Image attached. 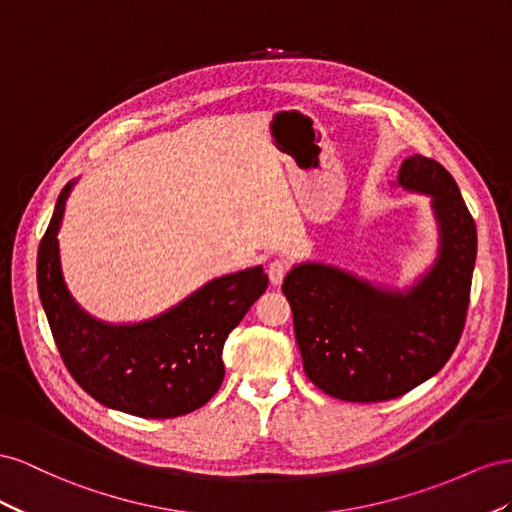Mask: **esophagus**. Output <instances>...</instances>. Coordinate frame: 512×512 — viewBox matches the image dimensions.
Here are the masks:
<instances>
[{"instance_id":"1","label":"esophagus","mask_w":512,"mask_h":512,"mask_svg":"<svg viewBox=\"0 0 512 512\" xmlns=\"http://www.w3.org/2000/svg\"><path fill=\"white\" fill-rule=\"evenodd\" d=\"M285 274H287V264H285L283 259H274L272 264L268 266V276H270V283H272L274 287L283 283Z\"/></svg>"}]
</instances>
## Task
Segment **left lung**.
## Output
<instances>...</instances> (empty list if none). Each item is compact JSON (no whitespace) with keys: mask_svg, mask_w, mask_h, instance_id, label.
Returning a JSON list of instances; mask_svg holds the SVG:
<instances>
[{"mask_svg":"<svg viewBox=\"0 0 512 512\" xmlns=\"http://www.w3.org/2000/svg\"><path fill=\"white\" fill-rule=\"evenodd\" d=\"M394 186L429 195L440 231L433 266L412 287H379L319 261L294 266L283 281L304 373L334 399L403 397L444 367L465 326L476 225L457 182L414 154Z\"/></svg>","mask_w":512,"mask_h":512,"instance_id":"left-lung-1","label":"left lung"}]
</instances>
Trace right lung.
Masks as SVG:
<instances>
[{"label":"right lung","mask_w":512,"mask_h":512,"mask_svg":"<svg viewBox=\"0 0 512 512\" xmlns=\"http://www.w3.org/2000/svg\"><path fill=\"white\" fill-rule=\"evenodd\" d=\"M75 182L57 197L38 248V294L66 369L111 410L141 418L199 410L223 384L229 332L268 287L264 268L225 274L139 324L100 321L70 296L62 274L57 231Z\"/></svg>","instance_id":"1"}]
</instances>
